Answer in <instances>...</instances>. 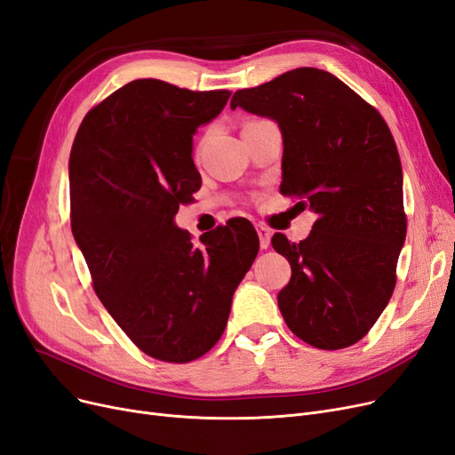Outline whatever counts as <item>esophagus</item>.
<instances>
[{
    "label": "esophagus",
    "mask_w": 455,
    "mask_h": 455,
    "mask_svg": "<svg viewBox=\"0 0 455 455\" xmlns=\"http://www.w3.org/2000/svg\"><path fill=\"white\" fill-rule=\"evenodd\" d=\"M257 232H259V240H260V249H267L272 243V230L264 227V225H257Z\"/></svg>",
    "instance_id": "esophagus-1"
}]
</instances>
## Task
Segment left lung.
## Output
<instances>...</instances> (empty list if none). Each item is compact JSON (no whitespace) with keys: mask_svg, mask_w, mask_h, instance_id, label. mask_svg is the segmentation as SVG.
<instances>
[{"mask_svg":"<svg viewBox=\"0 0 455 455\" xmlns=\"http://www.w3.org/2000/svg\"><path fill=\"white\" fill-rule=\"evenodd\" d=\"M236 107L277 124L281 193L316 213L306 240H272L292 270L277 294L284 323L316 348L355 345L388 306L407 236L392 132L345 82L315 67L236 92Z\"/></svg>","mask_w":455,"mask_h":455,"instance_id":"1","label":"left lung"}]
</instances>
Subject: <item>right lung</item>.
<instances>
[{
    "label": "right lung",
    "mask_w": 455,
    "mask_h": 455,
    "mask_svg": "<svg viewBox=\"0 0 455 455\" xmlns=\"http://www.w3.org/2000/svg\"><path fill=\"white\" fill-rule=\"evenodd\" d=\"M228 97L132 80L86 114L71 149V227L93 289L129 339L163 362L196 360L219 341L259 253L247 219L202 234V245L174 223L202 183L195 132Z\"/></svg>",
    "instance_id": "right-lung-1"
}]
</instances>
